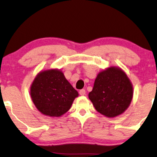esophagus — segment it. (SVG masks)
I'll list each match as a JSON object with an SVG mask.
<instances>
[{
    "label": "esophagus",
    "mask_w": 157,
    "mask_h": 157,
    "mask_svg": "<svg viewBox=\"0 0 157 157\" xmlns=\"http://www.w3.org/2000/svg\"><path fill=\"white\" fill-rule=\"evenodd\" d=\"M79 93H80V96H85V89H82V90H80L79 91Z\"/></svg>",
    "instance_id": "esophagus-1"
}]
</instances>
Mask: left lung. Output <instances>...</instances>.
<instances>
[{
  "label": "left lung",
  "instance_id": "8db88e82",
  "mask_svg": "<svg viewBox=\"0 0 157 157\" xmlns=\"http://www.w3.org/2000/svg\"><path fill=\"white\" fill-rule=\"evenodd\" d=\"M88 97L97 112L108 117H114L130 105L132 86L122 69L110 67L98 75Z\"/></svg>",
  "mask_w": 157,
  "mask_h": 157
}]
</instances>
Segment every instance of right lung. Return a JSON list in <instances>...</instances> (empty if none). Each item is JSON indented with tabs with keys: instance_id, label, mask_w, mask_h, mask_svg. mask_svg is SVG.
<instances>
[{
	"instance_id": "add662e5",
	"label": "right lung",
	"mask_w": 157,
	"mask_h": 157,
	"mask_svg": "<svg viewBox=\"0 0 157 157\" xmlns=\"http://www.w3.org/2000/svg\"><path fill=\"white\" fill-rule=\"evenodd\" d=\"M30 95L41 113L50 117H60L70 109L78 93L62 72L51 69L37 75L32 84Z\"/></svg>"
}]
</instances>
